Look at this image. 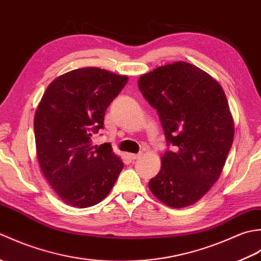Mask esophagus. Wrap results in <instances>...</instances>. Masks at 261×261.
I'll return each mask as SVG.
<instances>
[{
    "label": "esophagus",
    "instance_id": "1",
    "mask_svg": "<svg viewBox=\"0 0 261 261\" xmlns=\"http://www.w3.org/2000/svg\"><path fill=\"white\" fill-rule=\"evenodd\" d=\"M140 156H141V153H129V157H130L132 160L138 159Z\"/></svg>",
    "mask_w": 261,
    "mask_h": 261
}]
</instances>
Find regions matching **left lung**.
<instances>
[{
    "label": "left lung",
    "mask_w": 261,
    "mask_h": 261,
    "mask_svg": "<svg viewBox=\"0 0 261 261\" xmlns=\"http://www.w3.org/2000/svg\"><path fill=\"white\" fill-rule=\"evenodd\" d=\"M138 86L157 110L167 145L173 146L149 188L170 207L190 206L219 179L233 142L228 99L212 76L185 62L143 74Z\"/></svg>",
    "instance_id": "obj_1"
}]
</instances>
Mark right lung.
Wrapping results in <instances>:
<instances>
[{
  "label": "right lung",
  "mask_w": 261,
  "mask_h": 261,
  "mask_svg": "<svg viewBox=\"0 0 261 261\" xmlns=\"http://www.w3.org/2000/svg\"><path fill=\"white\" fill-rule=\"evenodd\" d=\"M127 76L96 67L68 71L54 80L35 114L38 162L63 201L84 208L109 195L123 169L110 143L93 146L104 114Z\"/></svg>",
  "instance_id": "right-lung-1"
}]
</instances>
